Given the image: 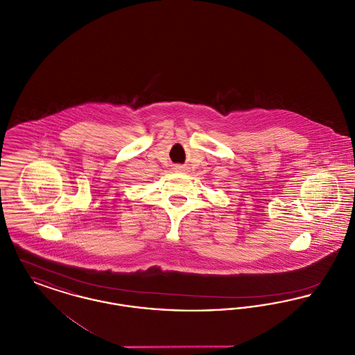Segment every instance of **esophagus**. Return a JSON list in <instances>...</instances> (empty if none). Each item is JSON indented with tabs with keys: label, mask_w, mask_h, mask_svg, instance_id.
<instances>
[{
	"label": "esophagus",
	"mask_w": 355,
	"mask_h": 355,
	"mask_svg": "<svg viewBox=\"0 0 355 355\" xmlns=\"http://www.w3.org/2000/svg\"><path fill=\"white\" fill-rule=\"evenodd\" d=\"M175 170H177V171H185V168H184V166H180V165H178V166H175Z\"/></svg>",
	"instance_id": "34e87169"
}]
</instances>
